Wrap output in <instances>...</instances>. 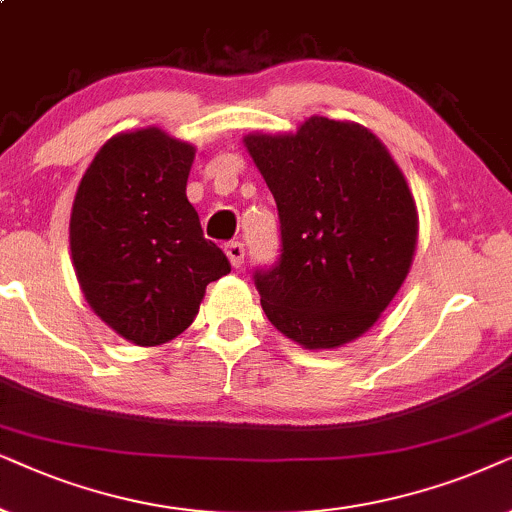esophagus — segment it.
I'll return each instance as SVG.
<instances>
[{
  "label": "esophagus",
  "instance_id": "obj_1",
  "mask_svg": "<svg viewBox=\"0 0 512 512\" xmlns=\"http://www.w3.org/2000/svg\"><path fill=\"white\" fill-rule=\"evenodd\" d=\"M224 252H227V257H229V262H231V267H241L243 264V260H245V250H243V245L238 243V241H231V243H227L224 245Z\"/></svg>",
  "mask_w": 512,
  "mask_h": 512
}]
</instances>
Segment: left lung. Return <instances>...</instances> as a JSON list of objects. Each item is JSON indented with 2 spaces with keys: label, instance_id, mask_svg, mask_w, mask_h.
<instances>
[{
  "label": "left lung",
  "instance_id": "1",
  "mask_svg": "<svg viewBox=\"0 0 512 512\" xmlns=\"http://www.w3.org/2000/svg\"><path fill=\"white\" fill-rule=\"evenodd\" d=\"M243 145L281 217V262L255 274L271 325L311 351L365 335L417 250L403 170L356 121L309 117L295 133H248Z\"/></svg>",
  "mask_w": 512,
  "mask_h": 512
}]
</instances>
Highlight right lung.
<instances>
[{"label":"right lung","mask_w":512,"mask_h":512,"mask_svg":"<svg viewBox=\"0 0 512 512\" xmlns=\"http://www.w3.org/2000/svg\"><path fill=\"white\" fill-rule=\"evenodd\" d=\"M196 147L156 126L117 133L81 177L70 215L74 274L88 306L135 346L192 325L206 285L231 264L187 199Z\"/></svg>","instance_id":"obj_1"}]
</instances>
